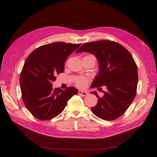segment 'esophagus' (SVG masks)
<instances>
[{"label":"esophagus","mask_w":157,"mask_h":157,"mask_svg":"<svg viewBox=\"0 0 157 157\" xmlns=\"http://www.w3.org/2000/svg\"><path fill=\"white\" fill-rule=\"evenodd\" d=\"M78 94L79 95H81L82 96H87L88 95V92H86V91H82V90H79L78 91Z\"/></svg>","instance_id":"1"}]
</instances>
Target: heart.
<instances>
[{"label": "heart", "instance_id": "heart-1", "mask_svg": "<svg viewBox=\"0 0 157 157\" xmlns=\"http://www.w3.org/2000/svg\"><path fill=\"white\" fill-rule=\"evenodd\" d=\"M88 83V80L85 78H79L76 80V85L80 88L85 87Z\"/></svg>", "mask_w": 157, "mask_h": 157}]
</instances>
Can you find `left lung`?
<instances>
[{"mask_svg":"<svg viewBox=\"0 0 157 157\" xmlns=\"http://www.w3.org/2000/svg\"><path fill=\"white\" fill-rule=\"evenodd\" d=\"M83 52L94 54L98 62L99 72L91 87L105 86L108 90L102 97L91 92L98 98L97 105L91 108L92 113L104 120L120 117L136 95L137 67L132 56L119 43L108 40L85 43L76 53Z\"/></svg>","mask_w":157,"mask_h":157,"instance_id":"left-lung-1","label":"left lung"}]
</instances>
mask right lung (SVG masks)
Masks as SVG:
<instances>
[{
	"label": "right lung",
	"mask_w": 157,
	"mask_h": 157,
	"mask_svg": "<svg viewBox=\"0 0 157 157\" xmlns=\"http://www.w3.org/2000/svg\"><path fill=\"white\" fill-rule=\"evenodd\" d=\"M81 44L56 42L41 46L27 58L20 83L22 100L27 109L40 120H51L60 114L67 101L78 94L73 86L65 90L53 88L55 76L63 72L65 62Z\"/></svg>",
	"instance_id": "obj_1"
}]
</instances>
